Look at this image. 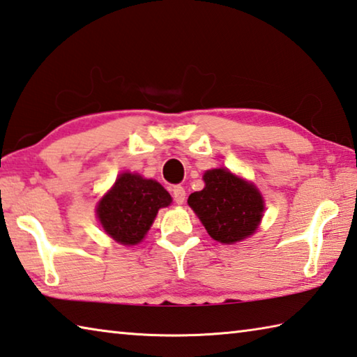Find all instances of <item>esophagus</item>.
<instances>
[{"mask_svg":"<svg viewBox=\"0 0 357 357\" xmlns=\"http://www.w3.org/2000/svg\"><path fill=\"white\" fill-rule=\"evenodd\" d=\"M172 193H173V199L176 201L178 204H183L184 199H185V190L183 185H174L172 189Z\"/></svg>","mask_w":357,"mask_h":357,"instance_id":"1","label":"esophagus"}]
</instances>
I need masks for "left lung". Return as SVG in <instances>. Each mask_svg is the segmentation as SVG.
Here are the masks:
<instances>
[{"mask_svg":"<svg viewBox=\"0 0 357 357\" xmlns=\"http://www.w3.org/2000/svg\"><path fill=\"white\" fill-rule=\"evenodd\" d=\"M203 179L204 189L193 192L187 203L209 236L222 243L251 236L264 212V199L256 187L225 168L206 172Z\"/></svg>","mask_w":357,"mask_h":357,"instance_id":"8db88e82","label":"left lung"}]
</instances>
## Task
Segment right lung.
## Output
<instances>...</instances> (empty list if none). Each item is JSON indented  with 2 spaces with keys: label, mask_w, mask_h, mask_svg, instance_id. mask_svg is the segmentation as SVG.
<instances>
[{
  "label": "right lung",
  "mask_w": 357,
  "mask_h": 357,
  "mask_svg": "<svg viewBox=\"0 0 357 357\" xmlns=\"http://www.w3.org/2000/svg\"><path fill=\"white\" fill-rule=\"evenodd\" d=\"M172 203L164 187L140 174L123 173L112 190L100 201L98 218L102 228L121 245H135L150 229L160 207Z\"/></svg>",
  "instance_id": "add662e5"
}]
</instances>
